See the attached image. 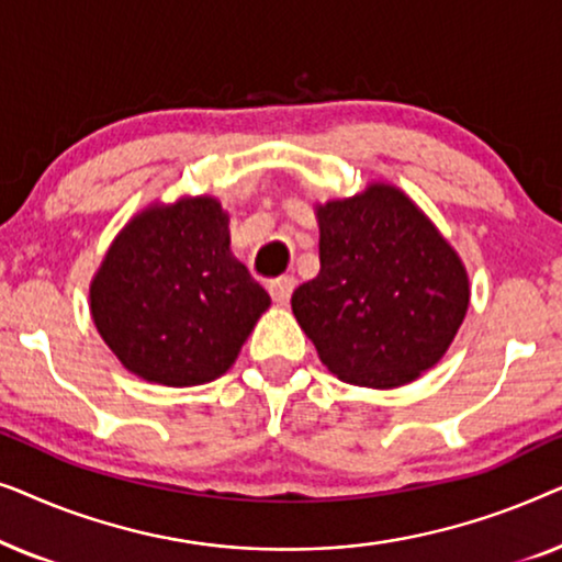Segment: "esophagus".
Returning a JSON list of instances; mask_svg holds the SVG:
<instances>
[{
    "label": "esophagus",
    "mask_w": 562,
    "mask_h": 562,
    "mask_svg": "<svg viewBox=\"0 0 562 562\" xmlns=\"http://www.w3.org/2000/svg\"><path fill=\"white\" fill-rule=\"evenodd\" d=\"M296 281L291 279V276H279V279H273L268 283V291H271V296L276 299L279 304H286L291 299V291H294Z\"/></svg>",
    "instance_id": "34e87169"
}]
</instances>
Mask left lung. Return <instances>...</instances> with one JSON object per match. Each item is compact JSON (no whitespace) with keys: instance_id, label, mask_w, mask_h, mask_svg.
I'll return each mask as SVG.
<instances>
[{"instance_id":"left-lung-1","label":"left lung","mask_w":562,"mask_h":562,"mask_svg":"<svg viewBox=\"0 0 562 562\" xmlns=\"http://www.w3.org/2000/svg\"><path fill=\"white\" fill-rule=\"evenodd\" d=\"M319 273L291 310L340 381L396 389L450 348L471 302L463 260L391 183L317 204Z\"/></svg>"}]
</instances>
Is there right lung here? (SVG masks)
<instances>
[{"label":"right lung","mask_w":562,"mask_h":562,"mask_svg":"<svg viewBox=\"0 0 562 562\" xmlns=\"http://www.w3.org/2000/svg\"><path fill=\"white\" fill-rule=\"evenodd\" d=\"M212 196L150 204L122 227L89 289L91 319L130 373L199 386L235 363L271 296L229 250Z\"/></svg>","instance_id":"add662e5"}]
</instances>
